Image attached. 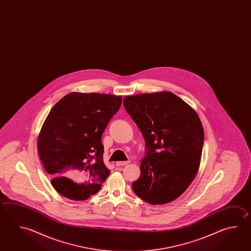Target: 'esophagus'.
<instances>
[{
    "label": "esophagus",
    "mask_w": 251,
    "mask_h": 251,
    "mask_svg": "<svg viewBox=\"0 0 251 251\" xmlns=\"http://www.w3.org/2000/svg\"><path fill=\"white\" fill-rule=\"evenodd\" d=\"M129 163V161H117L116 163H115V165L117 166V167H120V166H124L127 165Z\"/></svg>",
    "instance_id": "34e87169"
}]
</instances>
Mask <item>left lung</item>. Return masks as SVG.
Returning a JSON list of instances; mask_svg holds the SVG:
<instances>
[{
	"instance_id": "1",
	"label": "left lung",
	"mask_w": 251,
	"mask_h": 251,
	"mask_svg": "<svg viewBox=\"0 0 251 251\" xmlns=\"http://www.w3.org/2000/svg\"><path fill=\"white\" fill-rule=\"evenodd\" d=\"M123 104L147 149L133 191L152 205L171 202L188 188L199 171L204 130L198 114L170 91L128 96Z\"/></svg>"
}]
</instances>
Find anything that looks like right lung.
<instances>
[{
    "label": "right lung",
    "mask_w": 251,
    "mask_h": 251,
    "mask_svg": "<svg viewBox=\"0 0 251 251\" xmlns=\"http://www.w3.org/2000/svg\"><path fill=\"white\" fill-rule=\"evenodd\" d=\"M121 96L72 92L53 106L39 134L37 148L54 189L84 201L110 174L101 136L122 104Z\"/></svg>",
    "instance_id": "obj_1"
}]
</instances>
